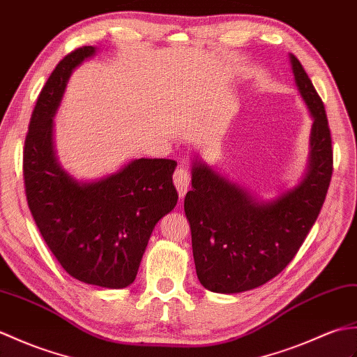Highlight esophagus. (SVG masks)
<instances>
[{
    "label": "esophagus",
    "mask_w": 357,
    "mask_h": 357,
    "mask_svg": "<svg viewBox=\"0 0 357 357\" xmlns=\"http://www.w3.org/2000/svg\"><path fill=\"white\" fill-rule=\"evenodd\" d=\"M174 185L177 188V192L180 197H185L188 192L189 185H191V172H189L186 168H178L174 172Z\"/></svg>",
    "instance_id": "esophagus-1"
}]
</instances>
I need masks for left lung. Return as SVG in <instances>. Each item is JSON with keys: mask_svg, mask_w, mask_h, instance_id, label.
Here are the masks:
<instances>
[{"mask_svg": "<svg viewBox=\"0 0 357 357\" xmlns=\"http://www.w3.org/2000/svg\"><path fill=\"white\" fill-rule=\"evenodd\" d=\"M290 64L313 117L308 168L298 186L271 202H259L194 158L192 191L185 197V212L197 276L211 291L252 290L281 273L303 245L326 200L333 172L326 108L295 54H290Z\"/></svg>", "mask_w": 357, "mask_h": 357, "instance_id": "1", "label": "left lung"}]
</instances>
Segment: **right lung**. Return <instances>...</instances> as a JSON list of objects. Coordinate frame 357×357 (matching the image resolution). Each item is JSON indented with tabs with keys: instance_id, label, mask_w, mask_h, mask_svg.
Segmentation results:
<instances>
[{
	"instance_id": "1",
	"label": "right lung",
	"mask_w": 357,
	"mask_h": 357,
	"mask_svg": "<svg viewBox=\"0 0 357 357\" xmlns=\"http://www.w3.org/2000/svg\"><path fill=\"white\" fill-rule=\"evenodd\" d=\"M96 53L85 45L53 70L39 93L24 144L22 174L29 209L45 244L73 278L107 289L128 287L157 221L177 204V162L136 158L94 181L61 168L53 146V117L73 70Z\"/></svg>"
}]
</instances>
